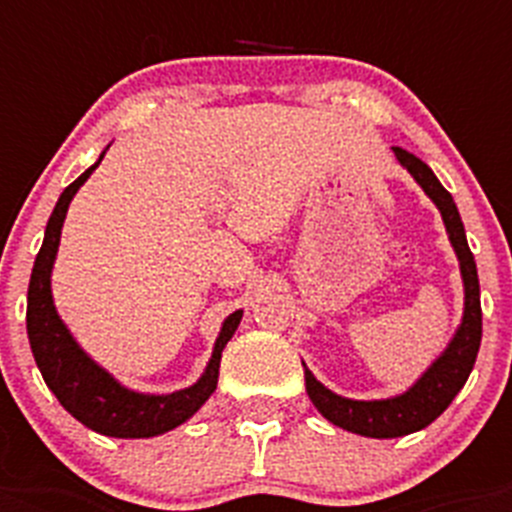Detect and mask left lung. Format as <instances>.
<instances>
[{
    "instance_id": "8db88e82",
    "label": "left lung",
    "mask_w": 512,
    "mask_h": 512,
    "mask_svg": "<svg viewBox=\"0 0 512 512\" xmlns=\"http://www.w3.org/2000/svg\"><path fill=\"white\" fill-rule=\"evenodd\" d=\"M398 162L412 172L414 180L422 185V191L436 201L444 217L446 233L452 241L454 252L460 257L462 281H465V316L457 329L449 348L441 353L436 364L414 382L412 388L396 398H382V401H353L342 398L324 388L308 369H305V390L311 396L313 406L327 417L332 425L358 436L369 438H398L409 436L414 430L428 428L438 414L446 412V406L452 404L454 396L460 393L462 385L468 382L473 364H476L478 348H481V289H478V271L473 252L465 239V225L460 220L457 204L452 193L438 183L428 164L417 159L404 148H393Z\"/></svg>"
}]
</instances>
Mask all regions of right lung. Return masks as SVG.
Masks as SVG:
<instances>
[{"instance_id":"1","label":"right lung","mask_w":512,"mask_h":512,"mask_svg":"<svg viewBox=\"0 0 512 512\" xmlns=\"http://www.w3.org/2000/svg\"><path fill=\"white\" fill-rule=\"evenodd\" d=\"M100 159L60 193L58 204L52 209L50 223H47V231H44L42 249L36 255L31 281H28V342H31V353H34L36 366H39L47 388L55 393L63 409L74 414L82 425H87L95 433L114 438L162 436L167 430L183 425L188 417H193L199 412V406L215 393L220 356H223L225 342L231 340L236 327H239L241 311L231 313L225 319L220 337L215 342V350H212V358H209L207 372L201 374V380L191 388L167 393V396H146V393L122 388L106 369H100L76 345V340L71 337L66 324L60 321L55 305H52L50 273L52 263H55V252H58L60 228H63V220H66L68 204L74 199V193L79 191V185L95 172Z\"/></svg>"}]
</instances>
